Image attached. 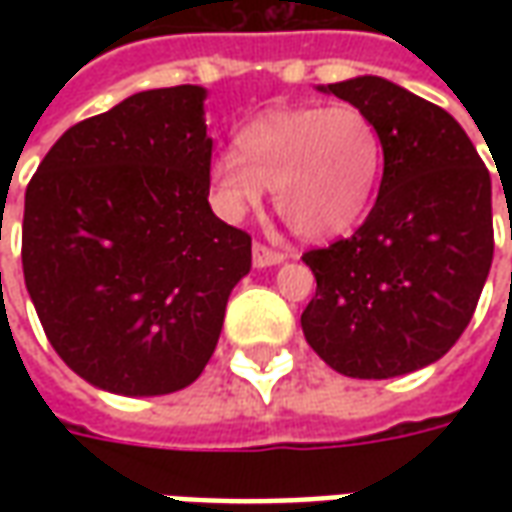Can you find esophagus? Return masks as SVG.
<instances>
[{
  "label": "esophagus",
  "instance_id": "34e87169",
  "mask_svg": "<svg viewBox=\"0 0 512 512\" xmlns=\"http://www.w3.org/2000/svg\"><path fill=\"white\" fill-rule=\"evenodd\" d=\"M252 263H255V268L279 266V263H285V255H282V252H274V249H268L266 244H255L252 246Z\"/></svg>",
  "mask_w": 512,
  "mask_h": 512
}]
</instances>
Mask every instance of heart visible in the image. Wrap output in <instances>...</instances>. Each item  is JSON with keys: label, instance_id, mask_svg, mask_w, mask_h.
I'll use <instances>...</instances> for the list:
<instances>
[{"label": "heart", "instance_id": "1", "mask_svg": "<svg viewBox=\"0 0 512 512\" xmlns=\"http://www.w3.org/2000/svg\"><path fill=\"white\" fill-rule=\"evenodd\" d=\"M235 145L211 164L216 208L238 219L274 186L279 216L310 241L354 230L384 172V136L354 104L268 109L238 128Z\"/></svg>", "mask_w": 512, "mask_h": 512}]
</instances>
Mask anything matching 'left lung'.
Wrapping results in <instances>:
<instances>
[{"label": "left lung", "mask_w": 512, "mask_h": 512, "mask_svg": "<svg viewBox=\"0 0 512 512\" xmlns=\"http://www.w3.org/2000/svg\"><path fill=\"white\" fill-rule=\"evenodd\" d=\"M384 136V178L351 238L301 257L315 296L301 329L348 378H395L439 362L469 326L494 260L491 175L441 106L381 76L321 84Z\"/></svg>", "instance_id": "1"}]
</instances>
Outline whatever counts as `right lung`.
Listing matches in <instances>:
<instances>
[{
    "instance_id": "1",
    "label": "right lung",
    "mask_w": 512,
    "mask_h": 512,
    "mask_svg": "<svg viewBox=\"0 0 512 512\" xmlns=\"http://www.w3.org/2000/svg\"><path fill=\"white\" fill-rule=\"evenodd\" d=\"M200 84L145 90L82 120L29 180L21 263L43 332L87 384L156 397L216 351L252 238L211 211Z\"/></svg>"
}]
</instances>
